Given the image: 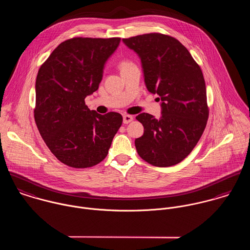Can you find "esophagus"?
<instances>
[{"instance_id":"obj_1","label":"esophagus","mask_w":250,"mask_h":250,"mask_svg":"<svg viewBox=\"0 0 250 250\" xmlns=\"http://www.w3.org/2000/svg\"><path fill=\"white\" fill-rule=\"evenodd\" d=\"M133 119H134L133 115L125 114V115L123 116V123H124V124H128V123H130L131 121H133Z\"/></svg>"}]
</instances>
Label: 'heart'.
<instances>
[{
  "instance_id": "obj_1",
  "label": "heart",
  "mask_w": 250,
  "mask_h": 250,
  "mask_svg": "<svg viewBox=\"0 0 250 250\" xmlns=\"http://www.w3.org/2000/svg\"><path fill=\"white\" fill-rule=\"evenodd\" d=\"M131 64H133L131 62L124 60V61H122V62L119 63V68H120V70H122V69H124V68L128 67V66H129V65H131Z\"/></svg>"
}]
</instances>
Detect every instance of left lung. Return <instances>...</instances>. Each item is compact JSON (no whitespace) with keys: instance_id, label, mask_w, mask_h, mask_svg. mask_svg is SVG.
I'll return each mask as SVG.
<instances>
[{"instance_id":"1","label":"left lung","mask_w":250,"mask_h":250,"mask_svg":"<svg viewBox=\"0 0 250 250\" xmlns=\"http://www.w3.org/2000/svg\"><path fill=\"white\" fill-rule=\"evenodd\" d=\"M141 58L147 89L162 102V116L141 113L144 127L135 141L140 157L167 167L182 162L200 140L209 117L206 84L200 66L176 38L159 33L123 38Z\"/></svg>"}]
</instances>
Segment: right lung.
I'll use <instances>...</instances> for the list:
<instances>
[{
  "mask_svg": "<svg viewBox=\"0 0 250 250\" xmlns=\"http://www.w3.org/2000/svg\"><path fill=\"white\" fill-rule=\"evenodd\" d=\"M120 37H73L62 42L40 66L36 82L37 129L62 164L86 168L102 162L122 124V115H102L85 105L96 91L104 64Z\"/></svg>",
  "mask_w": 250,
  "mask_h": 250,
  "instance_id": "right-lung-1",
  "label": "right lung"
}]
</instances>
